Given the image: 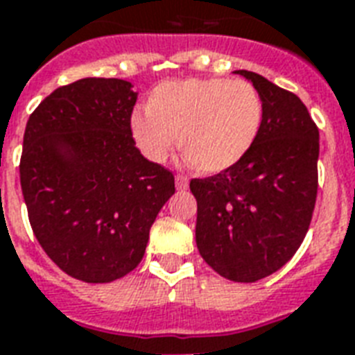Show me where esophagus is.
Wrapping results in <instances>:
<instances>
[{
  "label": "esophagus",
  "instance_id": "34e87169",
  "mask_svg": "<svg viewBox=\"0 0 355 355\" xmlns=\"http://www.w3.org/2000/svg\"><path fill=\"white\" fill-rule=\"evenodd\" d=\"M175 184H177V189H180V191L188 189V178L182 177V175H177V177H175Z\"/></svg>",
  "mask_w": 355,
  "mask_h": 355
}]
</instances>
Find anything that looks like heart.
<instances>
[{
	"mask_svg": "<svg viewBox=\"0 0 355 355\" xmlns=\"http://www.w3.org/2000/svg\"><path fill=\"white\" fill-rule=\"evenodd\" d=\"M134 112L130 128L150 162L162 164L175 147L197 171L219 175L248 155L258 138L263 105L247 80L189 79L166 83Z\"/></svg>",
	"mask_w": 355,
	"mask_h": 355,
	"instance_id": "obj_1",
	"label": "heart"
}]
</instances>
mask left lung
<instances>
[{"mask_svg":"<svg viewBox=\"0 0 355 355\" xmlns=\"http://www.w3.org/2000/svg\"><path fill=\"white\" fill-rule=\"evenodd\" d=\"M263 105L252 149L237 166L193 178L195 241L217 275L256 282L293 258L308 232L317 200L319 128L295 94L261 75L237 69Z\"/></svg>","mask_w":355,"mask_h":355,"instance_id":"obj_1","label":"left lung"}]
</instances>
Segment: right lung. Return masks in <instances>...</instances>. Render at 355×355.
Returning <instances> with one entry per match:
<instances>
[{"mask_svg":"<svg viewBox=\"0 0 355 355\" xmlns=\"http://www.w3.org/2000/svg\"><path fill=\"white\" fill-rule=\"evenodd\" d=\"M138 94L123 79L75 80L29 116L19 182L46 254L88 284L138 267L175 177L144 158L130 130Z\"/></svg>","mask_w":355,"mask_h":355,"instance_id":"1","label":"right lung"}]
</instances>
